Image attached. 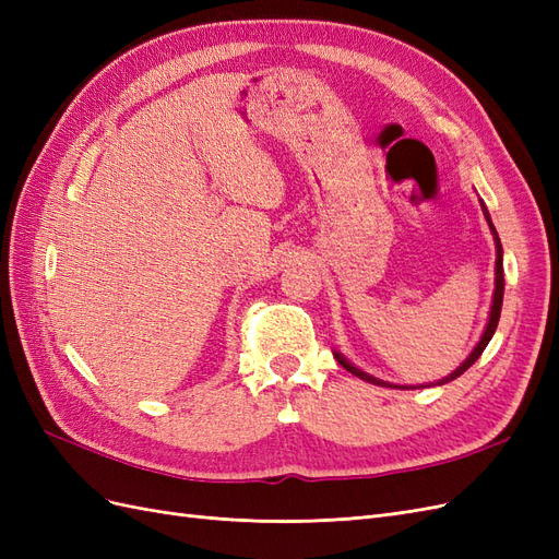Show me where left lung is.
<instances>
[{
  "label": "left lung",
  "mask_w": 559,
  "mask_h": 559,
  "mask_svg": "<svg viewBox=\"0 0 559 559\" xmlns=\"http://www.w3.org/2000/svg\"><path fill=\"white\" fill-rule=\"evenodd\" d=\"M483 212H485V218H487V224H489V228H492V235H495V245H497V267H495V296H492V310H489V319H487V326H485V331H483V337H480V343L473 347V352L468 354L466 357V361L456 368V370H452V373L448 376V378H443V380H438L436 384H445V382H452L454 378H460L464 370H468L473 364L478 361V357L483 354V349L487 347V343L492 341V335H495V331H497V324H499V314H501V302H503V249H501V240H499V235H497V230H495V226H492V222H489V214H487V207L483 205ZM333 357L337 359V364H341L345 370H349L352 376H357L359 380H366V382H370V384H380V386H392V389H413V386H401V384H392V382H384V380H378V378H373V376H368V373H364L361 368H357V366H352L341 352H333ZM429 386V384H427Z\"/></svg>",
  "instance_id": "obj_1"
}]
</instances>
